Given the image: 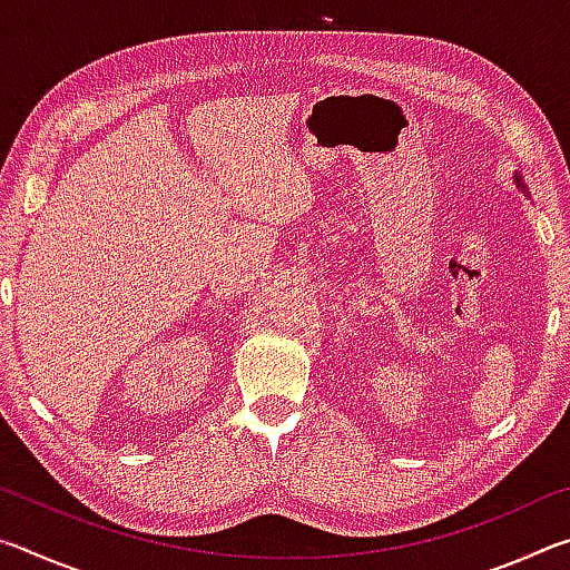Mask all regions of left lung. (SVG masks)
<instances>
[{"label":"left lung","instance_id":"left-lung-1","mask_svg":"<svg viewBox=\"0 0 570 570\" xmlns=\"http://www.w3.org/2000/svg\"><path fill=\"white\" fill-rule=\"evenodd\" d=\"M513 180H515V186H518L520 190H523V193H525V186H523V178H520V173H515V176H513Z\"/></svg>","mask_w":570,"mask_h":570}]
</instances>
